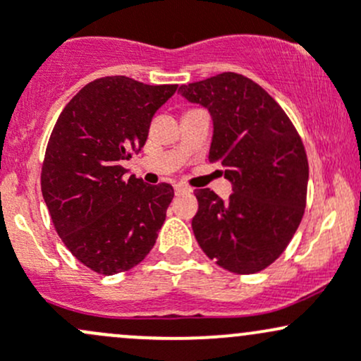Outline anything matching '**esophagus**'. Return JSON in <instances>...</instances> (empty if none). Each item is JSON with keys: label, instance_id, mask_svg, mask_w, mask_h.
I'll return each mask as SVG.
<instances>
[{"label": "esophagus", "instance_id": "esophagus-1", "mask_svg": "<svg viewBox=\"0 0 361 361\" xmlns=\"http://www.w3.org/2000/svg\"><path fill=\"white\" fill-rule=\"evenodd\" d=\"M176 192L177 195H185V192H191V188L185 184H176Z\"/></svg>", "mask_w": 361, "mask_h": 361}]
</instances>
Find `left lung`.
Listing matches in <instances>:
<instances>
[{
  "label": "left lung",
  "instance_id": "1",
  "mask_svg": "<svg viewBox=\"0 0 361 361\" xmlns=\"http://www.w3.org/2000/svg\"><path fill=\"white\" fill-rule=\"evenodd\" d=\"M191 103L213 117L208 160L226 166L232 195L222 201L196 189L192 232L216 265L234 274H257L284 253L306 207L308 158L296 127L255 80L224 72L180 86Z\"/></svg>",
  "mask_w": 361,
  "mask_h": 361
}]
</instances>
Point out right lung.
I'll return each mask as SVG.
<instances>
[{"label": "right lung", "mask_w": 361, "mask_h": 361, "mask_svg": "<svg viewBox=\"0 0 361 361\" xmlns=\"http://www.w3.org/2000/svg\"><path fill=\"white\" fill-rule=\"evenodd\" d=\"M176 91L177 84L102 77L73 96L53 127L42 197L61 241L94 272L130 270L157 243L173 188L123 179L120 161L145 146L151 118Z\"/></svg>", "instance_id": "right-lung-1"}]
</instances>
